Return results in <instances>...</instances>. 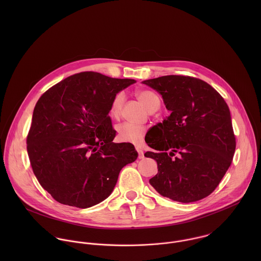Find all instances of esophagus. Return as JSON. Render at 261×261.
Instances as JSON below:
<instances>
[{"mask_svg":"<svg viewBox=\"0 0 261 261\" xmlns=\"http://www.w3.org/2000/svg\"><path fill=\"white\" fill-rule=\"evenodd\" d=\"M136 149H137V151H138V153H139V158L140 159H144V149H142L141 147H136Z\"/></svg>","mask_w":261,"mask_h":261,"instance_id":"obj_1","label":"esophagus"}]
</instances>
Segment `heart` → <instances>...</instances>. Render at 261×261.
<instances>
[{
  "instance_id": "heart-1",
  "label": "heart",
  "mask_w": 261,
  "mask_h": 261,
  "mask_svg": "<svg viewBox=\"0 0 261 261\" xmlns=\"http://www.w3.org/2000/svg\"><path fill=\"white\" fill-rule=\"evenodd\" d=\"M136 94L140 102L149 112H155L160 108V105H161L160 98L153 91L149 89H143V90H139ZM124 99H125V95L123 92H118L113 96L111 102V109H110V112L112 117L117 118L120 115L123 103H124ZM146 133H147V128L145 126L136 125L128 122H124L117 126L118 139L123 143L140 145L143 142Z\"/></svg>"
}]
</instances>
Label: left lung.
Here are the masks:
<instances>
[{"label": "left lung", "instance_id": "left-lung-1", "mask_svg": "<svg viewBox=\"0 0 261 261\" xmlns=\"http://www.w3.org/2000/svg\"><path fill=\"white\" fill-rule=\"evenodd\" d=\"M143 83L162 94L171 112L153 126L147 141L156 151L145 155L158 164V174L149 184L162 196L183 203L209 196L229 169L236 148L223 97L192 76L167 75Z\"/></svg>", "mask_w": 261, "mask_h": 261}]
</instances>
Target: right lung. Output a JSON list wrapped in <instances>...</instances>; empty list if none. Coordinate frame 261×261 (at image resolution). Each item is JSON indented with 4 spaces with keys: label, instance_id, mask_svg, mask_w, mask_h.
Instances as JSON below:
<instances>
[{
    "label": "right lung",
    "instance_id": "1",
    "mask_svg": "<svg viewBox=\"0 0 261 261\" xmlns=\"http://www.w3.org/2000/svg\"><path fill=\"white\" fill-rule=\"evenodd\" d=\"M134 79L93 71L71 75L38 99L27 136L40 185L57 202L88 208L107 199L120 170L138 158L129 143H113V96Z\"/></svg>",
    "mask_w": 261,
    "mask_h": 261
}]
</instances>
